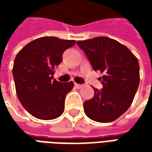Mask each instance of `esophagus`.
Segmentation results:
<instances>
[{"instance_id": "esophagus-1", "label": "esophagus", "mask_w": 152, "mask_h": 152, "mask_svg": "<svg viewBox=\"0 0 152 152\" xmlns=\"http://www.w3.org/2000/svg\"><path fill=\"white\" fill-rule=\"evenodd\" d=\"M75 86H76V88H77V89H80V88H82V85H80V84H75Z\"/></svg>"}]
</instances>
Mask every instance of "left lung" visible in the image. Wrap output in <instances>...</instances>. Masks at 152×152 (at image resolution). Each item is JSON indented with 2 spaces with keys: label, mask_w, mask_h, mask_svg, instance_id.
I'll use <instances>...</instances> for the list:
<instances>
[{
  "label": "left lung",
  "mask_w": 152,
  "mask_h": 152,
  "mask_svg": "<svg viewBox=\"0 0 152 152\" xmlns=\"http://www.w3.org/2000/svg\"><path fill=\"white\" fill-rule=\"evenodd\" d=\"M76 44L86 53L94 71L103 74L101 90L84 102V111L93 121L107 123L124 114L133 102L140 80L139 63L127 47L117 40L99 37Z\"/></svg>",
  "instance_id": "left-lung-1"
}]
</instances>
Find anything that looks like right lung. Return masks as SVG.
I'll return each instance as SVG.
<instances>
[{
  "label": "right lung",
  "mask_w": 152,
  "mask_h": 152,
  "mask_svg": "<svg viewBox=\"0 0 152 152\" xmlns=\"http://www.w3.org/2000/svg\"><path fill=\"white\" fill-rule=\"evenodd\" d=\"M76 44L74 40L44 37L26 45L15 57L13 76L23 107L40 120H53L64 111V101L74 83L53 80L54 68L63 61V53Z\"/></svg>",
  "instance_id": "add662e5"
}]
</instances>
